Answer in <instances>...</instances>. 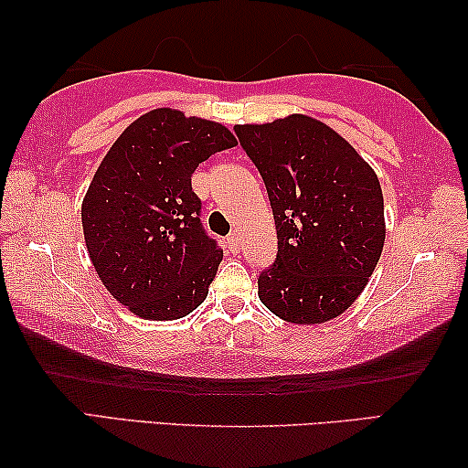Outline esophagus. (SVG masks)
Here are the masks:
<instances>
[{"label":"esophagus","mask_w":468,"mask_h":468,"mask_svg":"<svg viewBox=\"0 0 468 468\" xmlns=\"http://www.w3.org/2000/svg\"><path fill=\"white\" fill-rule=\"evenodd\" d=\"M226 242H228V249L232 250V252H239L240 250V242H239V236H236V234L228 236Z\"/></svg>","instance_id":"esophagus-1"}]
</instances>
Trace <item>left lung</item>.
<instances>
[{"label":"left lung","instance_id":"obj_1","mask_svg":"<svg viewBox=\"0 0 468 468\" xmlns=\"http://www.w3.org/2000/svg\"><path fill=\"white\" fill-rule=\"evenodd\" d=\"M234 133L265 182L278 232L259 298L296 325L342 315L384 250V195L373 167L335 130L303 113L236 124Z\"/></svg>","mask_w":468,"mask_h":468}]
</instances>
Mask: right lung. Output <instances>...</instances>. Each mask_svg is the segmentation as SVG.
I'll return each mask as SVG.
<instances>
[{
    "label": "right lung",
    "mask_w": 468,
    "mask_h": 468,
    "mask_svg": "<svg viewBox=\"0 0 468 468\" xmlns=\"http://www.w3.org/2000/svg\"><path fill=\"white\" fill-rule=\"evenodd\" d=\"M234 144L218 122L159 107L107 151L82 201L84 242L103 286L134 315L180 319L207 298L224 250L205 232L190 176Z\"/></svg>",
    "instance_id": "1"
}]
</instances>
